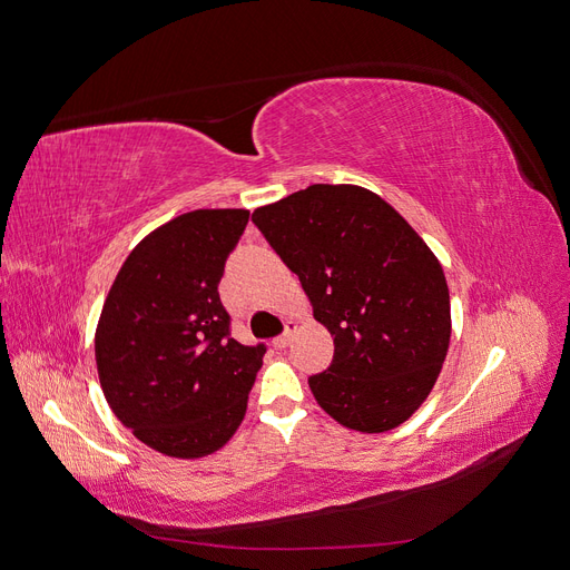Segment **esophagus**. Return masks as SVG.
I'll list each match as a JSON object with an SVG mask.
<instances>
[{
  "label": "esophagus",
  "instance_id": "obj_1",
  "mask_svg": "<svg viewBox=\"0 0 570 570\" xmlns=\"http://www.w3.org/2000/svg\"><path fill=\"white\" fill-rule=\"evenodd\" d=\"M292 335H295V325H292V323H289V325L285 327V333H283V335H278V337H275V340H273V347H275V350H285V347H287V344L292 342Z\"/></svg>",
  "mask_w": 570,
  "mask_h": 570
}]
</instances>
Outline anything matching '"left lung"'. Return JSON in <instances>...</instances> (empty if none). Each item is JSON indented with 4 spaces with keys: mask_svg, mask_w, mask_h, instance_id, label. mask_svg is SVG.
<instances>
[{
    "mask_svg": "<svg viewBox=\"0 0 570 570\" xmlns=\"http://www.w3.org/2000/svg\"><path fill=\"white\" fill-rule=\"evenodd\" d=\"M252 220L335 337L333 364L308 377L321 409L358 433L404 423L450 350V287L435 254L356 185H308Z\"/></svg>",
    "mask_w": 570,
    "mask_h": 570,
    "instance_id": "8db88e82",
    "label": "left lung"
}]
</instances>
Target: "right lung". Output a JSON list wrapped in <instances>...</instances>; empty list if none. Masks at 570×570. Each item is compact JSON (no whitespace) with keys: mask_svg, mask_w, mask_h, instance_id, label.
Segmentation results:
<instances>
[{"mask_svg":"<svg viewBox=\"0 0 570 570\" xmlns=\"http://www.w3.org/2000/svg\"><path fill=\"white\" fill-rule=\"evenodd\" d=\"M245 209H197L149 233L120 266L95 335L101 390L151 450L199 459L243 423L266 344H239L218 283Z\"/></svg>","mask_w":570,"mask_h":570,"instance_id":"add662e5","label":"right lung"}]
</instances>
